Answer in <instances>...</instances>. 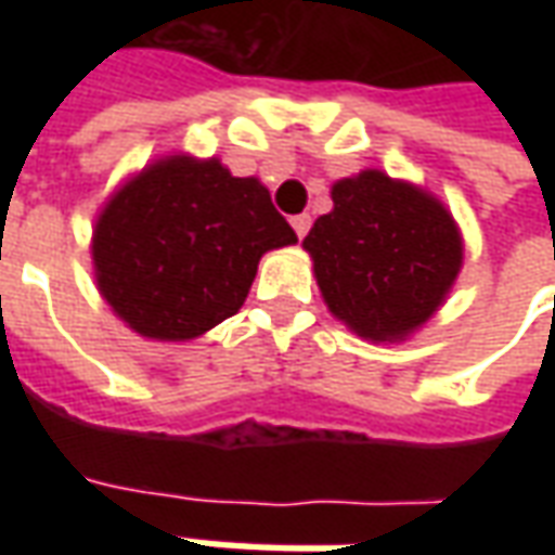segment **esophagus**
I'll return each mask as SVG.
<instances>
[{
	"label": "esophagus",
	"instance_id": "esophagus-1",
	"mask_svg": "<svg viewBox=\"0 0 555 555\" xmlns=\"http://www.w3.org/2000/svg\"><path fill=\"white\" fill-rule=\"evenodd\" d=\"M291 225L297 231V237H306L309 229H312V217L309 214H297V217H291Z\"/></svg>",
	"mask_w": 555,
	"mask_h": 555
}]
</instances>
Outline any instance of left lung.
Masks as SVG:
<instances>
[{
	"mask_svg": "<svg viewBox=\"0 0 555 555\" xmlns=\"http://www.w3.org/2000/svg\"><path fill=\"white\" fill-rule=\"evenodd\" d=\"M302 246L330 312L374 341L425 324L464 258L454 219L437 198L374 169L333 186V210Z\"/></svg>",
	"mask_w": 555,
	"mask_h": 555,
	"instance_id": "1",
	"label": "left lung"
}]
</instances>
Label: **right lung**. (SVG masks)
<instances>
[{"label":"right lung","instance_id":"1","mask_svg":"<svg viewBox=\"0 0 555 555\" xmlns=\"http://www.w3.org/2000/svg\"><path fill=\"white\" fill-rule=\"evenodd\" d=\"M294 241L255 178L169 157L109 198L91 255L103 300L130 330L183 341L237 312L261 255Z\"/></svg>","mask_w":555,"mask_h":555}]
</instances>
